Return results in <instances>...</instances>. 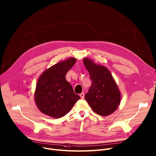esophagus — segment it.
<instances>
[{
	"label": "esophagus",
	"mask_w": 156,
	"mask_h": 156,
	"mask_svg": "<svg viewBox=\"0 0 156 156\" xmlns=\"http://www.w3.org/2000/svg\"><path fill=\"white\" fill-rule=\"evenodd\" d=\"M84 93H80V98H81V99H84Z\"/></svg>",
	"instance_id": "esophagus-1"
}]
</instances>
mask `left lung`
Listing matches in <instances>:
<instances>
[{
  "mask_svg": "<svg viewBox=\"0 0 156 156\" xmlns=\"http://www.w3.org/2000/svg\"><path fill=\"white\" fill-rule=\"evenodd\" d=\"M83 62L92 80L85 95L87 102L93 110L101 116L113 113L120 105L121 94L110 72L87 58H84Z\"/></svg>",
  "mask_w": 156,
  "mask_h": 156,
  "instance_id": "left-lung-1",
  "label": "left lung"
}]
</instances>
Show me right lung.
<instances>
[{
	"mask_svg": "<svg viewBox=\"0 0 156 156\" xmlns=\"http://www.w3.org/2000/svg\"><path fill=\"white\" fill-rule=\"evenodd\" d=\"M76 62L70 57L45 70L38 79L34 101L40 111L54 118L65 116L80 99L66 79Z\"/></svg>",
	"mask_w": 156,
	"mask_h": 156,
	"instance_id": "1",
	"label": "right lung"
}]
</instances>
